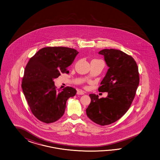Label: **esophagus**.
<instances>
[{"label": "esophagus", "instance_id": "esophagus-1", "mask_svg": "<svg viewBox=\"0 0 160 160\" xmlns=\"http://www.w3.org/2000/svg\"><path fill=\"white\" fill-rule=\"evenodd\" d=\"M84 93H85V92L82 90H78V92H77V94L78 95H83V94H84Z\"/></svg>", "mask_w": 160, "mask_h": 160}]
</instances>
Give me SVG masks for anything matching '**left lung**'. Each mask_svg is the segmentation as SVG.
Listing matches in <instances>:
<instances>
[{
	"label": "left lung",
	"mask_w": 160,
	"mask_h": 160,
	"mask_svg": "<svg viewBox=\"0 0 160 160\" xmlns=\"http://www.w3.org/2000/svg\"><path fill=\"white\" fill-rule=\"evenodd\" d=\"M104 57L109 68L98 88L107 92L106 98L90 94L91 102L86 109L88 117L101 126L112 124L128 111L133 101L140 77L138 68L131 56L116 49H103L98 52Z\"/></svg>",
	"instance_id": "left-lung-1"
}]
</instances>
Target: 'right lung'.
Here are the masks:
<instances>
[{
  "mask_svg": "<svg viewBox=\"0 0 160 160\" xmlns=\"http://www.w3.org/2000/svg\"><path fill=\"white\" fill-rule=\"evenodd\" d=\"M78 53L74 48L47 47L30 58L22 88L31 112L40 121L47 124L58 121L64 113L68 98L76 95L73 87L57 89L53 79L69 73L68 67Z\"/></svg>",
  "mask_w": 160,
  "mask_h": 160,
  "instance_id": "obj_1",
  "label": "right lung"
}]
</instances>
